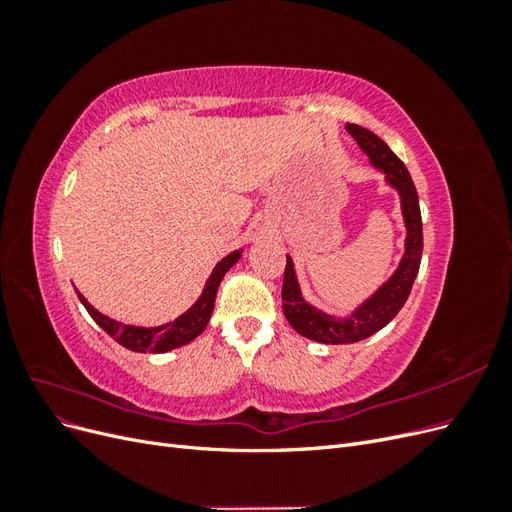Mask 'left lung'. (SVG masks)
Instances as JSON below:
<instances>
[{
  "label": "left lung",
  "instance_id": "obj_1",
  "mask_svg": "<svg viewBox=\"0 0 512 512\" xmlns=\"http://www.w3.org/2000/svg\"><path fill=\"white\" fill-rule=\"evenodd\" d=\"M346 130L367 153L371 164L384 170L386 181H389L401 196V211H404V222L408 228L406 254L401 258L399 269L393 273L391 280L386 282L374 297L367 299L359 309H356L350 318H344V320L327 316L301 297L292 260L290 256H286L284 284H282L284 316L290 322V327L299 335L314 339V342H320V344H354V342H361V339L369 335L378 333L382 327H386V324L397 316L399 309L408 301V294L412 290L418 267H421V254H423L421 207H418V194L406 164L395 156L380 136L369 132L367 128L356 126V123H348Z\"/></svg>",
  "mask_w": 512,
  "mask_h": 512
}]
</instances>
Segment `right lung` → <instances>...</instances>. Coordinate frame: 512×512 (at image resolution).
I'll return each instance as SVG.
<instances>
[{
  "label": "right lung",
  "instance_id": "right-lung-1",
  "mask_svg": "<svg viewBox=\"0 0 512 512\" xmlns=\"http://www.w3.org/2000/svg\"><path fill=\"white\" fill-rule=\"evenodd\" d=\"M241 258V250L230 252L226 258H222L218 265H215L211 277L205 284L203 294H200L198 301L185 312L183 316H179L175 322L164 324V327H156V329H143V327H130V324H121L117 320H111L102 316L98 309L91 307L87 303V299L83 294H79L81 303L85 305V309L89 312V316L94 318L100 327L111 335L117 344H121L123 348L134 350V352H168L173 348L190 344L194 337H198L200 333L205 331L207 322L213 314V305H215V294H218V286L222 282L224 273L235 265V262Z\"/></svg>",
  "mask_w": 512,
  "mask_h": 512
}]
</instances>
